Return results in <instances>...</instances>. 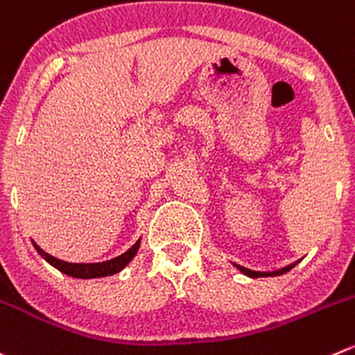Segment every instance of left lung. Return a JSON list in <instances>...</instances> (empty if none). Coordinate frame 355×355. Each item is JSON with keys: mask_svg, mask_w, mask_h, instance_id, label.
Returning a JSON list of instances; mask_svg holds the SVG:
<instances>
[{"mask_svg": "<svg viewBox=\"0 0 355 355\" xmlns=\"http://www.w3.org/2000/svg\"><path fill=\"white\" fill-rule=\"evenodd\" d=\"M295 265H297V261H295V263H291V265H288V267H284V269L276 270V272H254V270L244 269V267H241V265H236V267L241 270V272L246 274V276H250V277H270V276H281V274H286L288 270L293 269Z\"/></svg>", "mask_w": 355, "mask_h": 355, "instance_id": "left-lung-1", "label": "left lung"}]
</instances>
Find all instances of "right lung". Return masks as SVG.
<instances>
[{
	"mask_svg": "<svg viewBox=\"0 0 355 355\" xmlns=\"http://www.w3.org/2000/svg\"><path fill=\"white\" fill-rule=\"evenodd\" d=\"M140 246V241H137L132 248H130L126 253L119 254V257L112 258V260L102 261V263H69V261L58 260V258L51 257V254L44 253L37 244H34L37 253L44 258L50 265H53L55 269H58L60 272L67 274L71 277H78V279H94V277H107L112 276V274L119 272L121 269H125L126 263L132 260L137 254Z\"/></svg>",
	"mask_w": 355,
	"mask_h": 355,
	"instance_id": "add662e5",
	"label": "right lung"
}]
</instances>
